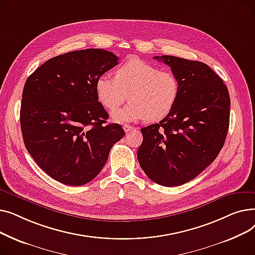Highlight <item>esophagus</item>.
Returning a JSON list of instances; mask_svg holds the SVG:
<instances>
[{
	"instance_id": "34e87169",
	"label": "esophagus",
	"mask_w": 255,
	"mask_h": 255,
	"mask_svg": "<svg viewBox=\"0 0 255 255\" xmlns=\"http://www.w3.org/2000/svg\"><path fill=\"white\" fill-rule=\"evenodd\" d=\"M123 129H124V131H125V132H129V131H131V130L134 129V127L125 124V125H123Z\"/></svg>"
}]
</instances>
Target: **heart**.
<instances>
[{"mask_svg": "<svg viewBox=\"0 0 255 255\" xmlns=\"http://www.w3.org/2000/svg\"><path fill=\"white\" fill-rule=\"evenodd\" d=\"M99 102L107 111L114 112L129 97L130 103L113 114L116 122H131L145 118L149 122L162 120L175 107L180 84L168 70L138 59H132L115 71V77L100 75L95 84Z\"/></svg>", "mask_w": 255, "mask_h": 255, "instance_id": "obj_1", "label": "heart"}]
</instances>
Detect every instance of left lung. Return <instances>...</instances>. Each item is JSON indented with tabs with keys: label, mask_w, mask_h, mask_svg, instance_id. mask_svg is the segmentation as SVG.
Instances as JSON below:
<instances>
[{
	"label": "left lung",
	"mask_w": 255,
	"mask_h": 255,
	"mask_svg": "<svg viewBox=\"0 0 255 255\" xmlns=\"http://www.w3.org/2000/svg\"><path fill=\"white\" fill-rule=\"evenodd\" d=\"M154 59L170 67L180 94L168 116L141 128L137 159L153 182L179 186L197 177L221 151L230 126V94L205 63L173 56Z\"/></svg>",
	"instance_id": "obj_1"
}]
</instances>
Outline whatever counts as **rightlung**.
I'll use <instances>...</instances> for the list:
<instances>
[{"instance_id":"add662e5","label":"right lung","mask_w":255,"mask_h":255,"mask_svg":"<svg viewBox=\"0 0 255 255\" xmlns=\"http://www.w3.org/2000/svg\"><path fill=\"white\" fill-rule=\"evenodd\" d=\"M109 50L88 48L51 58L24 84L20 128L26 150L52 179L82 186L95 178L125 135L98 101L97 78L118 65Z\"/></svg>"}]
</instances>
